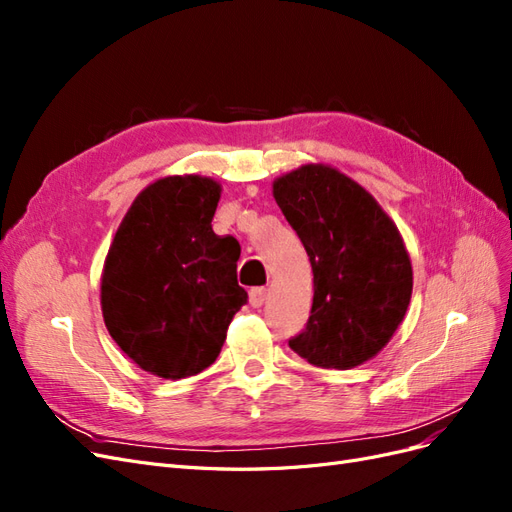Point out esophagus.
<instances>
[{
    "label": "esophagus",
    "instance_id": "obj_1",
    "mask_svg": "<svg viewBox=\"0 0 512 512\" xmlns=\"http://www.w3.org/2000/svg\"><path fill=\"white\" fill-rule=\"evenodd\" d=\"M267 301V288H252L250 290V305L252 307H262V303Z\"/></svg>",
    "mask_w": 512,
    "mask_h": 512
}]
</instances>
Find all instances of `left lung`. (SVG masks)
<instances>
[{
	"instance_id": "1",
	"label": "left lung",
	"mask_w": 512,
	"mask_h": 512,
	"mask_svg": "<svg viewBox=\"0 0 512 512\" xmlns=\"http://www.w3.org/2000/svg\"><path fill=\"white\" fill-rule=\"evenodd\" d=\"M314 271L307 327L288 346L322 369H352L391 342L412 297L404 237L378 200L331 164H303L273 181Z\"/></svg>"
}]
</instances>
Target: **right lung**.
Returning a JSON list of instances; mask_svg holds the SVG:
<instances>
[{
	"mask_svg": "<svg viewBox=\"0 0 512 512\" xmlns=\"http://www.w3.org/2000/svg\"><path fill=\"white\" fill-rule=\"evenodd\" d=\"M222 185L168 175L132 200L104 258L102 318L115 344L149 374L179 380L207 369L247 301L237 239L211 220Z\"/></svg>",
	"mask_w": 512,
	"mask_h": 512,
	"instance_id": "1",
	"label": "right lung"
}]
</instances>
